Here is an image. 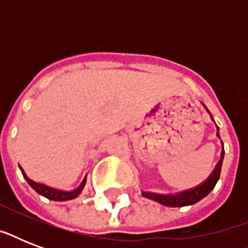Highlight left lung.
I'll use <instances>...</instances> for the list:
<instances>
[{"mask_svg": "<svg viewBox=\"0 0 248 248\" xmlns=\"http://www.w3.org/2000/svg\"><path fill=\"white\" fill-rule=\"evenodd\" d=\"M204 108H206V107H204ZM206 110L208 112L207 108H206ZM217 138H220L219 132H217ZM223 159L224 148L223 152H221V155H220V161L217 162V165L215 166V169H214V171L211 172V175L208 176L207 180L203 181L202 184H200L198 186H196V188L189 189V190H184V192L181 193H176V194H158V193L152 192H141V194H143L145 198L155 201V202H158V203L163 204V206H167V207H183V206H190V204L197 203L198 201L204 198L208 193L211 192L212 189L215 188L216 183H217V180H219L220 177V172H221Z\"/></svg>", "mask_w": 248, "mask_h": 248, "instance_id": "8db88e82", "label": "left lung"}]
</instances>
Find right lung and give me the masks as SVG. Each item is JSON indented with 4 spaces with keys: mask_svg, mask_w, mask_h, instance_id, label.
I'll use <instances>...</instances> for the list:
<instances>
[{
    "mask_svg": "<svg viewBox=\"0 0 248 248\" xmlns=\"http://www.w3.org/2000/svg\"><path fill=\"white\" fill-rule=\"evenodd\" d=\"M20 170H21V173H23V176H24V179L27 180V183H28V184L31 185V186H32V188L34 189L38 194L46 197V198H48V200H51V201H59V202H63V201L73 200V198H76V197H78L79 194H81L83 186H85L86 184V177H85L78 188L75 189V190H71V192H65V190H59V189L51 188V186H47V185L40 184V183H36V181L31 180V179L25 175L24 170L21 169V167Z\"/></svg>",
    "mask_w": 248,
    "mask_h": 248,
    "instance_id": "add662e5",
    "label": "right lung"
}]
</instances>
